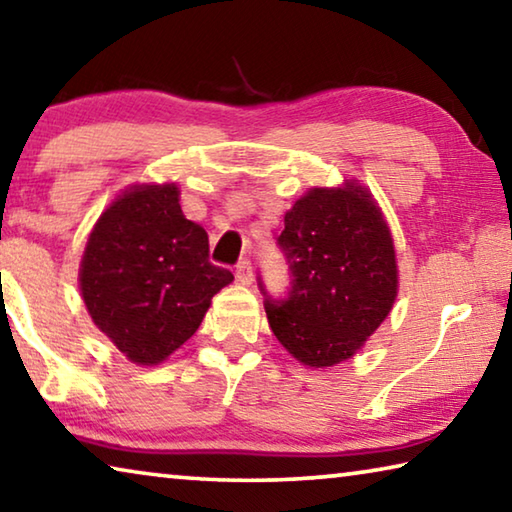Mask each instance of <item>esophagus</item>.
Instances as JSON below:
<instances>
[{
    "instance_id": "obj_1",
    "label": "esophagus",
    "mask_w": 512,
    "mask_h": 512,
    "mask_svg": "<svg viewBox=\"0 0 512 512\" xmlns=\"http://www.w3.org/2000/svg\"><path fill=\"white\" fill-rule=\"evenodd\" d=\"M236 279L242 283V286H249L251 281H254V272H251V263L249 261H242L236 267Z\"/></svg>"
}]
</instances>
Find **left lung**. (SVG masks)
<instances>
[{"label": "left lung", "instance_id": "obj_1", "mask_svg": "<svg viewBox=\"0 0 512 512\" xmlns=\"http://www.w3.org/2000/svg\"><path fill=\"white\" fill-rule=\"evenodd\" d=\"M279 245L295 286L283 304H265L267 322L288 354L306 367L356 356L390 315L399 265L388 220L370 188L345 179L313 186L283 217Z\"/></svg>", "mask_w": 512, "mask_h": 512}]
</instances>
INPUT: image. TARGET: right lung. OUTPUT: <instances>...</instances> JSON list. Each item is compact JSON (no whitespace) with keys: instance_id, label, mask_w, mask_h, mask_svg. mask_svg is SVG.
<instances>
[{"instance_id":"obj_1","label":"right lung","mask_w":512,"mask_h":512,"mask_svg":"<svg viewBox=\"0 0 512 512\" xmlns=\"http://www.w3.org/2000/svg\"><path fill=\"white\" fill-rule=\"evenodd\" d=\"M177 183H131L88 233L79 290L92 324L136 365H161L233 281L208 263V233L181 211Z\"/></svg>"}]
</instances>
